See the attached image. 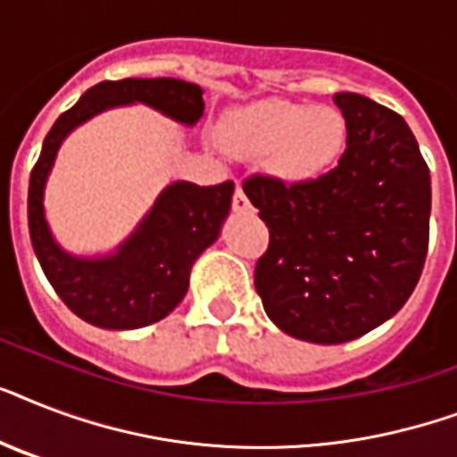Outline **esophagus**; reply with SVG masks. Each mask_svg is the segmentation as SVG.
I'll return each mask as SVG.
<instances>
[{
    "label": "esophagus",
    "instance_id": "esophagus-1",
    "mask_svg": "<svg viewBox=\"0 0 457 457\" xmlns=\"http://www.w3.org/2000/svg\"><path fill=\"white\" fill-rule=\"evenodd\" d=\"M232 211H235V213H249L251 211L249 199H246V194H244V189L239 185H237L235 196H232Z\"/></svg>",
    "mask_w": 457,
    "mask_h": 457
}]
</instances>
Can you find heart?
<instances>
[{
	"mask_svg": "<svg viewBox=\"0 0 457 457\" xmlns=\"http://www.w3.org/2000/svg\"><path fill=\"white\" fill-rule=\"evenodd\" d=\"M346 118L334 106L270 102L232 111L220 128L232 156L263 158L265 170L287 187H305L332 170L346 149Z\"/></svg>",
	"mask_w": 457,
	"mask_h": 457,
	"instance_id": "obj_1",
	"label": "heart"
}]
</instances>
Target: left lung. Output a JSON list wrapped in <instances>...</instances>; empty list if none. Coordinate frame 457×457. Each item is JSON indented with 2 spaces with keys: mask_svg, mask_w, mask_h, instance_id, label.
<instances>
[{
  "mask_svg": "<svg viewBox=\"0 0 457 457\" xmlns=\"http://www.w3.org/2000/svg\"><path fill=\"white\" fill-rule=\"evenodd\" d=\"M346 152L325 178L287 187L268 175L244 192L270 244L253 285L268 318L296 339H358L411 299L429 244L432 179L396 111L353 92L334 95Z\"/></svg>",
  "mask_w": 457,
  "mask_h": 457,
  "instance_id": "8db88e82",
  "label": "left lung"
}]
</instances>
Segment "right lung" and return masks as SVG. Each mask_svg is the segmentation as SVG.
Returning <instances> with one entry per match:
<instances>
[{"mask_svg": "<svg viewBox=\"0 0 457 457\" xmlns=\"http://www.w3.org/2000/svg\"><path fill=\"white\" fill-rule=\"evenodd\" d=\"M146 104L178 123L204 116V89L175 78H125L95 85L61 113L30 172L28 228L42 270L61 301L104 329H137L163 320L185 299L194 261L218 239L235 182L199 187L178 179L158 194L137 229L109 256L78 258L54 242L45 218V185L68 132L113 106Z\"/></svg>", "mask_w": 457, "mask_h": 457, "instance_id": "add662e5", "label": "right lung"}]
</instances>
